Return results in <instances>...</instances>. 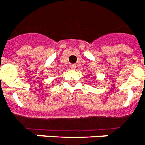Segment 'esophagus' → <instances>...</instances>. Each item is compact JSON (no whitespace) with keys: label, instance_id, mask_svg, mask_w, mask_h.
<instances>
[{"label":"esophagus","instance_id":"esophagus-1","mask_svg":"<svg viewBox=\"0 0 145 145\" xmlns=\"http://www.w3.org/2000/svg\"><path fill=\"white\" fill-rule=\"evenodd\" d=\"M70 67H71V69H75L76 68V64H71V65H70Z\"/></svg>","mask_w":145,"mask_h":145}]
</instances>
